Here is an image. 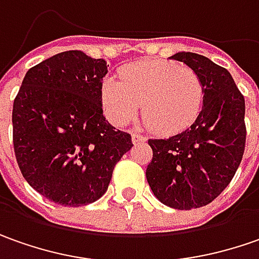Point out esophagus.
<instances>
[{"label": "esophagus", "mask_w": 259, "mask_h": 259, "mask_svg": "<svg viewBox=\"0 0 259 259\" xmlns=\"http://www.w3.org/2000/svg\"><path fill=\"white\" fill-rule=\"evenodd\" d=\"M132 142L136 145V143H142V142H146V136L140 135V133H133L132 135Z\"/></svg>", "instance_id": "obj_1"}]
</instances>
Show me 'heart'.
I'll use <instances>...</instances> for the list:
<instances>
[{
	"label": "heart",
	"mask_w": 259,
	"mask_h": 259,
	"mask_svg": "<svg viewBox=\"0 0 259 259\" xmlns=\"http://www.w3.org/2000/svg\"><path fill=\"white\" fill-rule=\"evenodd\" d=\"M203 83L192 68L174 61H142L124 67L120 80L106 77L100 89L103 110L109 120L127 124L142 114L160 135H174L192 126L202 112Z\"/></svg>",
	"instance_id": "b5f03b06"
}]
</instances>
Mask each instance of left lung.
Listing matches in <instances>:
<instances>
[{
    "label": "left lung",
    "instance_id": "8db88e82",
    "mask_svg": "<svg viewBox=\"0 0 259 259\" xmlns=\"http://www.w3.org/2000/svg\"><path fill=\"white\" fill-rule=\"evenodd\" d=\"M169 58L201 77L203 106L189 129L149 140L146 179L163 205L189 210L210 203L232 181L245 150V100L227 68L208 57L182 51Z\"/></svg>",
    "mask_w": 259,
    "mask_h": 259
}]
</instances>
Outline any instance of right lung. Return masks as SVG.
<instances>
[{"label": "right lung", "instance_id": "1", "mask_svg": "<svg viewBox=\"0 0 259 259\" xmlns=\"http://www.w3.org/2000/svg\"><path fill=\"white\" fill-rule=\"evenodd\" d=\"M107 63L83 51L58 53L31 67L13 106L14 152L30 186L64 206L93 203L133 143L103 116Z\"/></svg>", "mask_w": 259, "mask_h": 259}]
</instances>
